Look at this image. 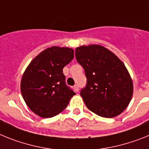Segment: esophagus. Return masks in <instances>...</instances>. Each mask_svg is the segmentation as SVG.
Listing matches in <instances>:
<instances>
[{
    "label": "esophagus",
    "instance_id": "34e87169",
    "mask_svg": "<svg viewBox=\"0 0 149 149\" xmlns=\"http://www.w3.org/2000/svg\"><path fill=\"white\" fill-rule=\"evenodd\" d=\"M79 89L78 85H74V91H76V92H79Z\"/></svg>",
    "mask_w": 149,
    "mask_h": 149
}]
</instances>
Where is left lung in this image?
Instances as JSON below:
<instances>
[{"mask_svg":"<svg viewBox=\"0 0 149 149\" xmlns=\"http://www.w3.org/2000/svg\"><path fill=\"white\" fill-rule=\"evenodd\" d=\"M76 58L87 77V85L80 93L86 107L100 117L120 115L128 107L134 93L133 81L125 64L97 44L77 47Z\"/></svg>","mask_w":149,"mask_h":149,"instance_id":"8db88e82","label":"left lung"}]
</instances>
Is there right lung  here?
Wrapping results in <instances>:
<instances>
[{
    "instance_id": "right-lung-1",
    "label": "right lung",
    "mask_w": 149,
    "mask_h": 149,
    "mask_svg": "<svg viewBox=\"0 0 149 149\" xmlns=\"http://www.w3.org/2000/svg\"><path fill=\"white\" fill-rule=\"evenodd\" d=\"M74 57L69 47L52 46L31 61L21 80V93L33 112L52 118L61 112L75 93L65 85L63 68Z\"/></svg>"
}]
</instances>
